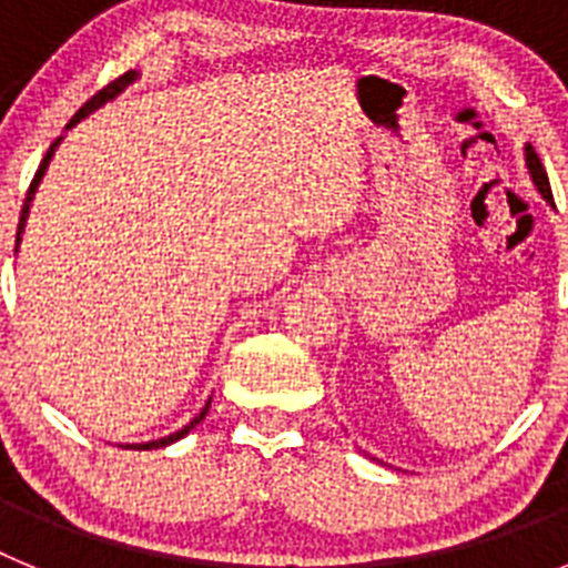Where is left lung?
Returning <instances> with one entry per match:
<instances>
[{"label": "left lung", "instance_id": "8db88e82", "mask_svg": "<svg viewBox=\"0 0 568 568\" xmlns=\"http://www.w3.org/2000/svg\"><path fill=\"white\" fill-rule=\"evenodd\" d=\"M524 155H526V170H529V179L531 184H535V190H538L540 195H544L546 202L551 204V187H549V175H546L544 164H540L538 153H535V148L531 144H526L524 148ZM555 207V204H551Z\"/></svg>", "mask_w": 568, "mask_h": 568}]
</instances>
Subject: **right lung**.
I'll return each instance as SVG.
<instances>
[{"label": "right lung", "instance_id": "1", "mask_svg": "<svg viewBox=\"0 0 568 568\" xmlns=\"http://www.w3.org/2000/svg\"><path fill=\"white\" fill-rule=\"evenodd\" d=\"M139 79H142V73H139V70H130V73H124L122 79H115L113 84H108V88H104V90H99L97 97L90 99V102L84 104V108L79 110V113L73 115V119H70V122H68V128H64V130H73V128H77L79 122H82V119H88L90 113H97L99 108H104V104H108V102H113L115 97H122L124 90H128L130 84H133V82H139ZM62 142H64V135H59L57 142L50 144L48 155H44V159H42V164H39V170H37V175H33V182H30L28 199H24L22 215H19V230H17V253H19V244H22L24 224H28L30 204H33V199H37V190H39V184H42L44 173H48V168H50V159H53V155H57V148H59V144H62ZM210 400H213V398H207V404H204V409H202V413L195 415V418L190 420L187 426H182V429H179V433H173V435H164V438H155V440H144V444H122V446H124V449H159V446H170V444H175V440H182L184 435H187L190 429H195V426L202 424V420H204V415L210 413Z\"/></svg>", "mask_w": 568, "mask_h": 568}]
</instances>
